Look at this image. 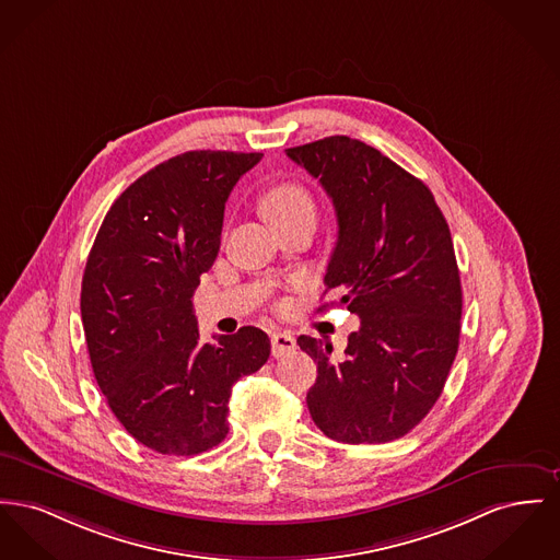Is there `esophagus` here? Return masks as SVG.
Wrapping results in <instances>:
<instances>
[{
    "instance_id": "obj_1",
    "label": "esophagus",
    "mask_w": 560,
    "mask_h": 560,
    "mask_svg": "<svg viewBox=\"0 0 560 560\" xmlns=\"http://www.w3.org/2000/svg\"><path fill=\"white\" fill-rule=\"evenodd\" d=\"M270 345H272V355L283 358L296 349V338L290 331H275L270 336Z\"/></svg>"
}]
</instances>
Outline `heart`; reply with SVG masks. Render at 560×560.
I'll list each match as a JSON object with an SVG mask.
<instances>
[{
    "label": "heart",
    "mask_w": 560,
    "mask_h": 560,
    "mask_svg": "<svg viewBox=\"0 0 560 560\" xmlns=\"http://www.w3.org/2000/svg\"><path fill=\"white\" fill-rule=\"evenodd\" d=\"M262 209L272 226H281L304 213H315V202L304 186L285 182L264 195Z\"/></svg>",
    "instance_id": "1"
}]
</instances>
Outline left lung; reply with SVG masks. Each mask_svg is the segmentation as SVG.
Instances as JSON below:
<instances>
[{
    "label": "left lung",
    "mask_w": 560,
    "mask_h": 560,
    "mask_svg": "<svg viewBox=\"0 0 560 560\" xmlns=\"http://www.w3.org/2000/svg\"><path fill=\"white\" fill-rule=\"evenodd\" d=\"M285 154L331 198L338 238L326 292L362 322L336 360L328 340L298 338L317 362L308 412L336 442H392L428 417L459 349L463 294L448 224L421 179L363 141L334 135Z\"/></svg>",
    "instance_id": "8db88e82"
}]
</instances>
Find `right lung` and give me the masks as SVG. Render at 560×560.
<instances>
[{"label":"right lung","mask_w":560,"mask_h":560,"mask_svg":"<svg viewBox=\"0 0 560 560\" xmlns=\"http://www.w3.org/2000/svg\"><path fill=\"white\" fill-rule=\"evenodd\" d=\"M260 159L195 150L154 166L114 200L89 254L80 311L97 385L122 428L161 455L218 446L232 385L270 355L254 326L202 342L192 306L232 188Z\"/></svg>","instance_id":"1"}]
</instances>
